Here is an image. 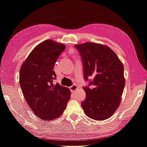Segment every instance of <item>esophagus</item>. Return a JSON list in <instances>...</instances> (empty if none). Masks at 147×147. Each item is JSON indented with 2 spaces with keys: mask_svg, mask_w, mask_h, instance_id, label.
Instances as JSON below:
<instances>
[{
  "mask_svg": "<svg viewBox=\"0 0 147 147\" xmlns=\"http://www.w3.org/2000/svg\"><path fill=\"white\" fill-rule=\"evenodd\" d=\"M78 88V86H77V85L76 84H73L72 85V86L70 87V90H71L72 91V92H74V91H75L76 89Z\"/></svg>",
  "mask_w": 147,
  "mask_h": 147,
  "instance_id": "1",
  "label": "esophagus"
}]
</instances>
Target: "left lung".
Instances as JSON below:
<instances>
[{
	"label": "left lung",
	"instance_id": "obj_1",
	"mask_svg": "<svg viewBox=\"0 0 147 147\" xmlns=\"http://www.w3.org/2000/svg\"><path fill=\"white\" fill-rule=\"evenodd\" d=\"M74 47L81 57L84 80H90L88 85L83 87L86 94L81 103L83 110L91 119H108L121 102L125 84L123 65L106 45L86 42Z\"/></svg>",
	"mask_w": 147,
	"mask_h": 147
}]
</instances>
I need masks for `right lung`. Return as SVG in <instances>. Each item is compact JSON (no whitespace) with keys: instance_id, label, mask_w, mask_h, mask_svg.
<instances>
[{"instance_id":"add662e5","label":"right lung","mask_w":147,"mask_h":147,"mask_svg":"<svg viewBox=\"0 0 147 147\" xmlns=\"http://www.w3.org/2000/svg\"><path fill=\"white\" fill-rule=\"evenodd\" d=\"M65 45L48 39L30 53L20 71V85L28 106L43 120L55 119L62 114L71 98L67 88L57 83L55 64Z\"/></svg>"}]
</instances>
